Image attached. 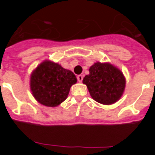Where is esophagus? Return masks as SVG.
<instances>
[{"label":"esophagus","instance_id":"obj_1","mask_svg":"<svg viewBox=\"0 0 155 155\" xmlns=\"http://www.w3.org/2000/svg\"><path fill=\"white\" fill-rule=\"evenodd\" d=\"M77 78H78V81L79 82H81L82 81H83V76H82L81 74H79L77 76Z\"/></svg>","mask_w":155,"mask_h":155}]
</instances>
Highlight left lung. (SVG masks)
<instances>
[{"mask_svg":"<svg viewBox=\"0 0 155 155\" xmlns=\"http://www.w3.org/2000/svg\"><path fill=\"white\" fill-rule=\"evenodd\" d=\"M90 74L83 79L91 96L96 102L110 105L120 99L124 91L126 81L119 69L109 64L95 63Z\"/></svg>","mask_w":155,"mask_h":155,"instance_id":"1","label":"left lung"}]
</instances>
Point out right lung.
I'll list each match as a JSON object with an SVG mask.
<instances>
[{"label":"right lung","mask_w":155,"mask_h":155,"mask_svg":"<svg viewBox=\"0 0 155 155\" xmlns=\"http://www.w3.org/2000/svg\"><path fill=\"white\" fill-rule=\"evenodd\" d=\"M76 82V76L72 71L46 61L31 74L30 87L39 103L55 107L67 98L71 87Z\"/></svg>","instance_id":"right-lung-1"}]
</instances>
